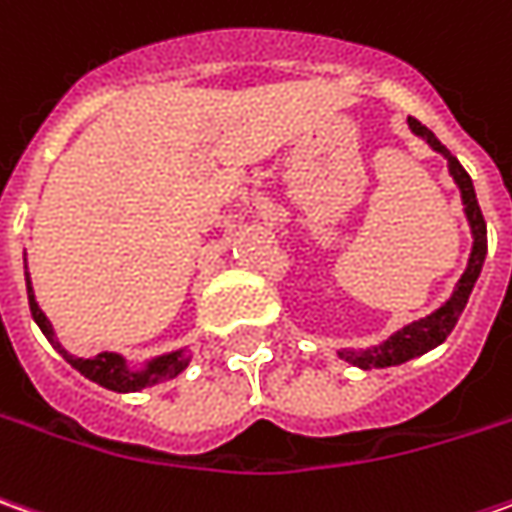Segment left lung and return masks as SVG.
<instances>
[{
	"mask_svg": "<svg viewBox=\"0 0 512 512\" xmlns=\"http://www.w3.org/2000/svg\"><path fill=\"white\" fill-rule=\"evenodd\" d=\"M408 124H411V130H414L416 135H422V138L431 144L433 150L442 152V155L448 158L450 175H453V181H456L459 192H462L467 223H470V232H473V252H470V260H467L465 274L459 277V283H456V289L450 294V300H445V306H439L433 314L416 320L411 326L399 328L397 334H391L385 343L374 345V348H365V351L343 348V351H340V357H343L345 362H351V365H357V368H365V371H371V368L402 365V362L414 360L419 354H425V351H431L436 345L445 343L448 334L453 331V326L459 323L462 311H465L467 297H470V291H473L479 274H482V266H485L487 255V223L485 218H482V209H479V201H476V189H473L470 175H467L465 167L456 161V155H450L448 147H445L425 124H419L416 118H408Z\"/></svg>",
	"mask_w": 512,
	"mask_h": 512,
	"instance_id": "8db88e82",
	"label": "left lung"
}]
</instances>
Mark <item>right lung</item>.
Returning <instances> with one entry per match:
<instances>
[{
  "instance_id": "1",
  "label": "right lung",
  "mask_w": 512,
  "mask_h": 512,
  "mask_svg": "<svg viewBox=\"0 0 512 512\" xmlns=\"http://www.w3.org/2000/svg\"><path fill=\"white\" fill-rule=\"evenodd\" d=\"M25 280H27V300H30V314H33L36 326L42 328V334L50 340L53 348H59V354H62L64 360L70 362L79 374H84L87 379L98 382L101 388H110V391H118V394L141 391V388H147V385H158V382H167V379L178 377L186 365H189V354H186V348L169 351V354H164V357H155V360H150L144 368H138V371L130 368L127 360H124L121 354H113V351H101V354L90 357V360L67 354V351L62 348V343L56 340L53 326H50V320L45 317V311L39 309V303H36V294H33L30 274L27 272H25Z\"/></svg>"
}]
</instances>
